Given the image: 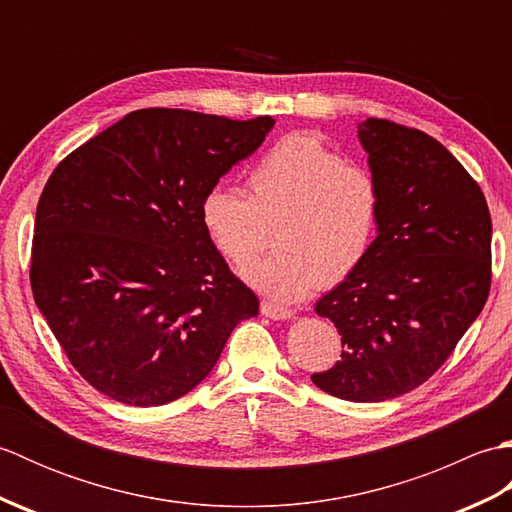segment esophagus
Masks as SVG:
<instances>
[{
  "label": "esophagus",
  "instance_id": "esophagus-1",
  "mask_svg": "<svg viewBox=\"0 0 512 512\" xmlns=\"http://www.w3.org/2000/svg\"><path fill=\"white\" fill-rule=\"evenodd\" d=\"M259 310H262L264 317H270V319H290L292 317V310L281 308V306H277V303H270V301H262Z\"/></svg>",
  "mask_w": 512,
  "mask_h": 512
}]
</instances>
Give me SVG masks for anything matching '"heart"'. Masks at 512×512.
<instances>
[{
    "label": "heart",
    "mask_w": 512,
    "mask_h": 512,
    "mask_svg": "<svg viewBox=\"0 0 512 512\" xmlns=\"http://www.w3.org/2000/svg\"><path fill=\"white\" fill-rule=\"evenodd\" d=\"M380 217L376 173L312 134L279 138L250 169L246 195L215 184L200 202L206 235L235 268L253 264L275 228L279 253L248 268L246 279L281 303L354 275L372 253Z\"/></svg>",
    "instance_id": "1"
}]
</instances>
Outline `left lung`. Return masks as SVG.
<instances>
[{"instance_id": "1", "label": "left lung", "mask_w": 512, "mask_h": 512, "mask_svg": "<svg viewBox=\"0 0 512 512\" xmlns=\"http://www.w3.org/2000/svg\"><path fill=\"white\" fill-rule=\"evenodd\" d=\"M358 138L383 187V217L363 266L317 303L343 350L312 383L380 402L436 374L482 312L493 224L480 184L436 138L387 118H367Z\"/></svg>"}]
</instances>
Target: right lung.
I'll return each mask as SVG.
<instances>
[{
  "instance_id": "right-lung-1",
  "label": "right lung",
  "mask_w": 512,
  "mask_h": 512,
  "mask_svg": "<svg viewBox=\"0 0 512 512\" xmlns=\"http://www.w3.org/2000/svg\"><path fill=\"white\" fill-rule=\"evenodd\" d=\"M273 125L149 107L52 171L30 286L68 361L101 394L167 405L209 376L235 325L259 312L206 235L200 202Z\"/></svg>"
}]
</instances>
